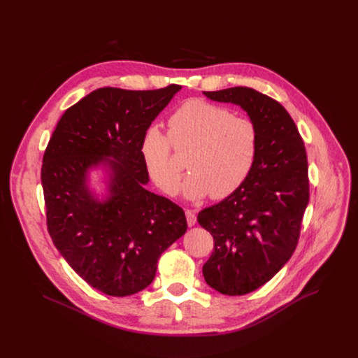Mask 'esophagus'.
<instances>
[{
	"label": "esophagus",
	"instance_id": "1",
	"mask_svg": "<svg viewBox=\"0 0 358 358\" xmlns=\"http://www.w3.org/2000/svg\"><path fill=\"white\" fill-rule=\"evenodd\" d=\"M185 217H187V224H188V227H194L195 222H196V215H195V213H194L192 210H187V211H185Z\"/></svg>",
	"mask_w": 358,
	"mask_h": 358
}]
</instances>
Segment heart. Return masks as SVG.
<instances>
[{"label": "heart", "instance_id": "1", "mask_svg": "<svg viewBox=\"0 0 358 358\" xmlns=\"http://www.w3.org/2000/svg\"><path fill=\"white\" fill-rule=\"evenodd\" d=\"M174 150L187 155L189 174L182 192L189 199H224L249 176L258 152V129L248 117L232 116L218 105L189 100L169 120V136L148 127L140 141V155L150 178L167 195L178 192L181 166Z\"/></svg>", "mask_w": 358, "mask_h": 358}]
</instances>
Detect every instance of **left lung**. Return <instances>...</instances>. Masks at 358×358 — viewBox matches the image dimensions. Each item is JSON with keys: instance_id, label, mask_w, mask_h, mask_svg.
Segmentation results:
<instances>
[{"instance_id": "1", "label": "left lung", "mask_w": 358, "mask_h": 358, "mask_svg": "<svg viewBox=\"0 0 358 358\" xmlns=\"http://www.w3.org/2000/svg\"><path fill=\"white\" fill-rule=\"evenodd\" d=\"M241 106L258 129V152L243 184L198 222L211 232L214 252L202 266L217 292L242 296L269 282L290 259L309 203L308 156L286 109L252 87L203 92Z\"/></svg>"}]
</instances>
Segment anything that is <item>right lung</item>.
I'll return each mask as SVG.
<instances>
[{
	"mask_svg": "<svg viewBox=\"0 0 358 358\" xmlns=\"http://www.w3.org/2000/svg\"><path fill=\"white\" fill-rule=\"evenodd\" d=\"M180 85L156 90L100 87L71 106L50 137L41 170L48 232L69 266L92 287L123 297L145 289L162 253L187 231L181 207L145 189L143 133ZM105 164L110 196L87 187Z\"/></svg>",
	"mask_w": 358,
	"mask_h": 358,
	"instance_id": "add662e5",
	"label": "right lung"
}]
</instances>
